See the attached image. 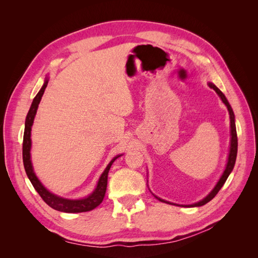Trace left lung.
Instances as JSON below:
<instances>
[{
  "label": "left lung",
  "mask_w": 258,
  "mask_h": 258,
  "mask_svg": "<svg viewBox=\"0 0 258 258\" xmlns=\"http://www.w3.org/2000/svg\"><path fill=\"white\" fill-rule=\"evenodd\" d=\"M209 87L212 88L215 90V92L217 93L218 96H220V98L222 99L223 103L227 106L228 108V112H229V115H230V150H229V155H228V160H227V165H226V168H225V171L223 172L220 181L217 182V184L215 185L214 188L212 189V191H211L208 196L206 198H204L202 200H200L199 202H196V204H192V205H188V206H185V207H201L204 206L206 204H208V202L210 200H212L215 196L216 194L220 191V189L223 187V185L225 184L226 179H227V177L229 176V174L231 173V171L233 169V167H235V163H236V158H237V152H238V138H237V130H236V123H235V114H233L232 112V108L229 104V102L227 101V99H226L224 93L218 89L216 86L213 84V83H209ZM155 196V195H154ZM156 198H157L159 201L161 202H166V204H170V205H175V204H171V202L169 201H166L163 200L161 198H158L157 196H155ZM175 206H178V205H175Z\"/></svg>",
  "instance_id": "8db88e82"
}]
</instances>
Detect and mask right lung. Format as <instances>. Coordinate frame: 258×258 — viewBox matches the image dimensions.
<instances>
[{
    "label": "right lung",
    "mask_w": 258,
    "mask_h": 258,
    "mask_svg": "<svg viewBox=\"0 0 258 258\" xmlns=\"http://www.w3.org/2000/svg\"><path fill=\"white\" fill-rule=\"evenodd\" d=\"M48 79H46L44 82L43 87L41 90L38 91L35 98L33 99V102L31 104L30 110L28 112L26 123H25V134H23V143H22V159H23V166H25L26 173L30 179V182L32 183L35 190L38 192V195L42 197V199L47 204L50 208L60 211V212H66V213H80V212H87V211H91L95 208H97L101 202H102L104 195L106 191V186H107V174L108 171L111 169V166L113 162L120 157L121 155L116 156L114 157L111 162L108 163L103 173L101 174L96 189L93 190L88 197L83 198V199H77V200H71V199H66L57 196L49 190H47L43 186V184L40 182L34 173L32 162H31V127L33 124L34 117L37 111L38 104H40V101L43 97V93L45 91V88L47 87Z\"/></svg>",
    "instance_id": "right-lung-1"
}]
</instances>
